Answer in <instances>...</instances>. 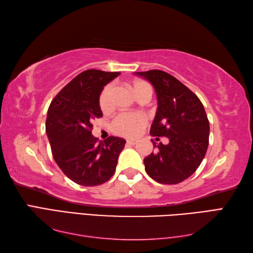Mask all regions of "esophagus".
Returning <instances> with one entry per match:
<instances>
[{"label":"esophagus","instance_id":"1","mask_svg":"<svg viewBox=\"0 0 253 253\" xmlns=\"http://www.w3.org/2000/svg\"><path fill=\"white\" fill-rule=\"evenodd\" d=\"M127 143L130 144V146H135V144L137 143V140H135V139H128Z\"/></svg>","mask_w":253,"mask_h":253}]
</instances>
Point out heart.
Here are the masks:
<instances>
[{
	"label": "heart",
	"instance_id": "obj_1",
	"mask_svg": "<svg viewBox=\"0 0 253 253\" xmlns=\"http://www.w3.org/2000/svg\"><path fill=\"white\" fill-rule=\"evenodd\" d=\"M132 89L138 98L143 94H152V88L149 83L137 79L132 83ZM113 85L106 84L101 91L99 104L102 111H107L111 107ZM147 118L139 113H122L112 123V129L115 133L124 137H136L146 126Z\"/></svg>",
	"mask_w": 253,
	"mask_h": 253
}]
</instances>
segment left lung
<instances>
[{
  "label": "left lung",
  "mask_w": 253,
  "mask_h": 253,
  "mask_svg": "<svg viewBox=\"0 0 253 253\" xmlns=\"http://www.w3.org/2000/svg\"><path fill=\"white\" fill-rule=\"evenodd\" d=\"M136 75L151 83L158 95L150 133L169 138L168 144L152 141L157 151L144 158V169L160 184H178L195 173L207 153V113L198 96L171 75L159 69Z\"/></svg>",
  "instance_id": "left-lung-1"
}]
</instances>
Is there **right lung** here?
I'll list each match as a JSON object with an SVG mask.
<instances>
[{"instance_id":"obj_1","label":"right lung","mask_w":253,"mask_h":253,"mask_svg":"<svg viewBox=\"0 0 253 253\" xmlns=\"http://www.w3.org/2000/svg\"><path fill=\"white\" fill-rule=\"evenodd\" d=\"M120 73L88 69L77 75L51 102L45 129L53 158L69 179L82 186L104 184L114 175L126 140L92 136V121L102 117L99 104L104 85Z\"/></svg>"}]
</instances>
